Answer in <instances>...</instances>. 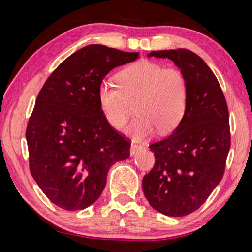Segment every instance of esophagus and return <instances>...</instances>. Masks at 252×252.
<instances>
[{
  "label": "esophagus",
  "mask_w": 252,
  "mask_h": 252,
  "mask_svg": "<svg viewBox=\"0 0 252 252\" xmlns=\"http://www.w3.org/2000/svg\"><path fill=\"white\" fill-rule=\"evenodd\" d=\"M141 149H143V146H142V144H138V143L133 142V143L131 144V148H130V153H131V156L135 155V153L138 152L139 150H141Z\"/></svg>",
  "instance_id": "obj_1"
}]
</instances>
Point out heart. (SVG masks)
I'll use <instances>...</instances> for the list:
<instances>
[{
	"label": "heart",
	"instance_id": "1",
	"mask_svg": "<svg viewBox=\"0 0 252 252\" xmlns=\"http://www.w3.org/2000/svg\"><path fill=\"white\" fill-rule=\"evenodd\" d=\"M118 84L103 81L97 89V101L106 122L113 129L126 126L135 103L134 120L126 132L143 139L158 130L173 131L181 122L188 103V81L178 67L142 60L119 72Z\"/></svg>",
	"mask_w": 252,
	"mask_h": 252
}]
</instances>
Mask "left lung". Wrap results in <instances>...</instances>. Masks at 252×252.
<instances>
[{
  "instance_id": "8db88e82",
  "label": "left lung",
  "mask_w": 252,
  "mask_h": 252,
  "mask_svg": "<svg viewBox=\"0 0 252 252\" xmlns=\"http://www.w3.org/2000/svg\"><path fill=\"white\" fill-rule=\"evenodd\" d=\"M148 57L172 60L188 81L185 116L171 134L149 146L156 163L142 180L152 208L183 217L198 210L223 177L231 143L228 105L216 75L192 51H152Z\"/></svg>"
}]
</instances>
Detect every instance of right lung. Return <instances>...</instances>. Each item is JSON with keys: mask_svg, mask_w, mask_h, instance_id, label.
<instances>
[{"mask_svg": "<svg viewBox=\"0 0 252 252\" xmlns=\"http://www.w3.org/2000/svg\"><path fill=\"white\" fill-rule=\"evenodd\" d=\"M138 52L91 44L65 59L45 81L27 126L30 172L55 206L74 211L103 191L109 169L130 157L131 141L102 113L97 89Z\"/></svg>", "mask_w": 252, "mask_h": 252, "instance_id": "obj_1", "label": "right lung"}]
</instances>
